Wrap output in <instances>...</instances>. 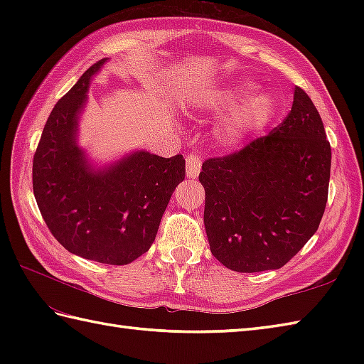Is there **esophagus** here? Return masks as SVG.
Instances as JSON below:
<instances>
[{"label":"esophagus","mask_w":364,"mask_h":364,"mask_svg":"<svg viewBox=\"0 0 364 364\" xmlns=\"http://www.w3.org/2000/svg\"><path fill=\"white\" fill-rule=\"evenodd\" d=\"M200 170H202V161H200V156L196 153H191L186 156V173L192 180H196L198 176Z\"/></svg>","instance_id":"1"}]
</instances>
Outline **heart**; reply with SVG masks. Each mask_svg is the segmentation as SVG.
I'll return each mask as SVG.
<instances>
[{
  "instance_id": "1",
  "label": "heart",
  "mask_w": 364,
  "mask_h": 364,
  "mask_svg": "<svg viewBox=\"0 0 364 364\" xmlns=\"http://www.w3.org/2000/svg\"><path fill=\"white\" fill-rule=\"evenodd\" d=\"M253 87L252 81L239 80L213 90L203 100L202 109L215 115L227 114L215 129V137L227 149H236L249 137L259 134L277 117L275 95Z\"/></svg>"
}]
</instances>
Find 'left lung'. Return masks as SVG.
<instances>
[{"mask_svg":"<svg viewBox=\"0 0 364 364\" xmlns=\"http://www.w3.org/2000/svg\"><path fill=\"white\" fill-rule=\"evenodd\" d=\"M331 150L321 115L300 87L288 117L237 153L203 162L211 253L235 272L283 267L326 211Z\"/></svg>","mask_w":364,"mask_h":364,"instance_id":"8db88e82","label":"left lung"}]
</instances>
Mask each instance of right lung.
<instances>
[{
  "label": "right lung",
  "instance_id": "right-lung-1",
  "mask_svg": "<svg viewBox=\"0 0 364 364\" xmlns=\"http://www.w3.org/2000/svg\"><path fill=\"white\" fill-rule=\"evenodd\" d=\"M107 58L82 73L45 123L33 161V189L51 235L81 258L123 266L150 249L175 188L184 180L181 154L131 151L97 167L78 145L90 81Z\"/></svg>",
  "mask_w": 364,
  "mask_h": 364
}]
</instances>
